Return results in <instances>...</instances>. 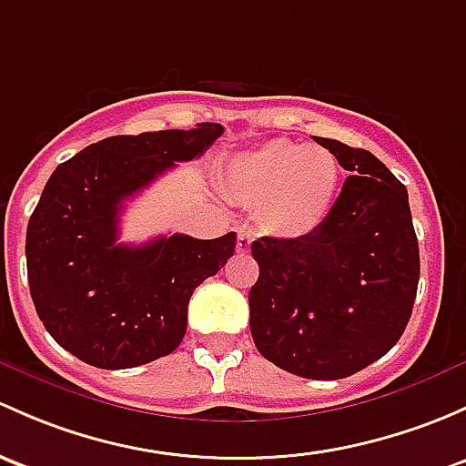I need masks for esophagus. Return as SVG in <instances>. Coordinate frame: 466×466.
Listing matches in <instances>:
<instances>
[{
	"instance_id": "34e87169",
	"label": "esophagus",
	"mask_w": 466,
	"mask_h": 466,
	"mask_svg": "<svg viewBox=\"0 0 466 466\" xmlns=\"http://www.w3.org/2000/svg\"><path fill=\"white\" fill-rule=\"evenodd\" d=\"M252 241H254V234L246 228H238V232H237V249H238V252H249V246H252Z\"/></svg>"
}]
</instances>
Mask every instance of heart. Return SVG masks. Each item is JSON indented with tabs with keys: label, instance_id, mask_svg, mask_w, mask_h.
Masks as SVG:
<instances>
[{
	"label": "heart",
	"instance_id": "b5f03b06",
	"mask_svg": "<svg viewBox=\"0 0 466 466\" xmlns=\"http://www.w3.org/2000/svg\"><path fill=\"white\" fill-rule=\"evenodd\" d=\"M341 180L330 149L292 140H270L234 156L223 189L237 203L257 208L263 232L303 238L328 218Z\"/></svg>",
	"mask_w": 466,
	"mask_h": 466
}]
</instances>
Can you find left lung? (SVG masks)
Masks as SVG:
<instances>
[{"label":"left lung","mask_w":466,"mask_h":466,"mask_svg":"<svg viewBox=\"0 0 466 466\" xmlns=\"http://www.w3.org/2000/svg\"><path fill=\"white\" fill-rule=\"evenodd\" d=\"M315 140L350 176L315 232L252 243L249 330L279 369L341 380L400 341L418 295L420 249L409 192L389 167L366 149Z\"/></svg>","instance_id":"8db88e82"}]
</instances>
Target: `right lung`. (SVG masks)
<instances>
[{"label": "right lung", "mask_w": 466, "mask_h": 466, "mask_svg": "<svg viewBox=\"0 0 466 466\" xmlns=\"http://www.w3.org/2000/svg\"><path fill=\"white\" fill-rule=\"evenodd\" d=\"M223 127L111 136L57 165L26 229L35 310L62 349L96 369L149 364L178 349L194 290L228 263L237 234L117 243L125 200L198 158Z\"/></svg>", "instance_id": "obj_1"}]
</instances>
